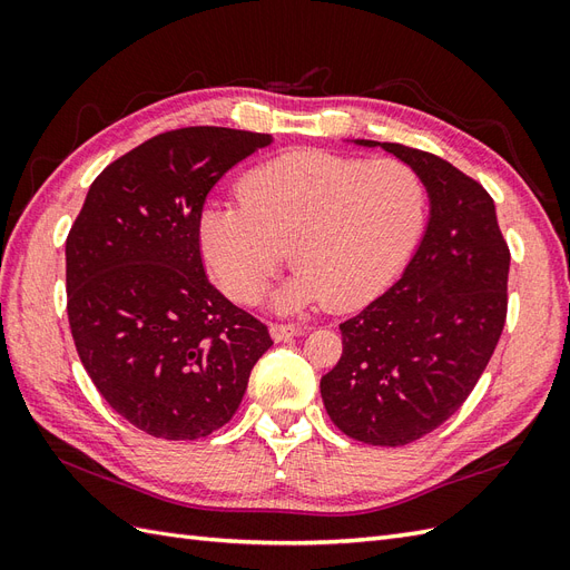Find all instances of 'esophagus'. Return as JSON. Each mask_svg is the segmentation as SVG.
Returning a JSON list of instances; mask_svg holds the SVG:
<instances>
[{
  "label": "esophagus",
  "instance_id": "1",
  "mask_svg": "<svg viewBox=\"0 0 570 570\" xmlns=\"http://www.w3.org/2000/svg\"><path fill=\"white\" fill-rule=\"evenodd\" d=\"M304 331L306 327L299 323H271V335L275 342L299 337V335H304Z\"/></svg>",
  "mask_w": 570,
  "mask_h": 570
}]
</instances>
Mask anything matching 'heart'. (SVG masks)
<instances>
[{
	"label": "heart",
	"instance_id": "b5f03b06",
	"mask_svg": "<svg viewBox=\"0 0 570 570\" xmlns=\"http://www.w3.org/2000/svg\"><path fill=\"white\" fill-rule=\"evenodd\" d=\"M243 204H212L199 245L216 283L252 304L289 256L299 268L275 306L354 308L381 292L425 218V185L402 159L302 149L249 170Z\"/></svg>",
	"mask_w": 570,
	"mask_h": 570
}]
</instances>
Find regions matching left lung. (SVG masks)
Instances as JSON below:
<instances>
[{"instance_id":"8db88e82","label":"left lung","mask_w":570,"mask_h":570,"mask_svg":"<svg viewBox=\"0 0 570 570\" xmlns=\"http://www.w3.org/2000/svg\"><path fill=\"white\" fill-rule=\"evenodd\" d=\"M381 145L416 168L430 220L402 278L340 323L342 356L321 377L327 416L364 444L402 446L469 400L507 323L511 254L488 189L435 154Z\"/></svg>"}]
</instances>
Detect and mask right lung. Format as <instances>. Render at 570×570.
<instances>
[{
  "instance_id": "add662e5",
  "label": "right lung",
  "mask_w": 570,
  "mask_h": 570,
  "mask_svg": "<svg viewBox=\"0 0 570 570\" xmlns=\"http://www.w3.org/2000/svg\"><path fill=\"white\" fill-rule=\"evenodd\" d=\"M266 132L193 126L109 164L66 237V312L85 371L109 406L161 440L226 425L273 340L228 302L202 262L206 195Z\"/></svg>"
}]
</instances>
